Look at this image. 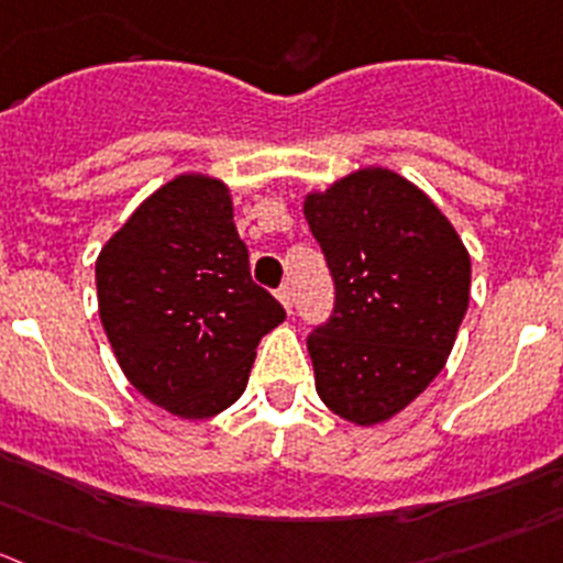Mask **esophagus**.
Returning <instances> with one entry per match:
<instances>
[{
    "label": "esophagus",
    "mask_w": 563,
    "mask_h": 563,
    "mask_svg": "<svg viewBox=\"0 0 563 563\" xmlns=\"http://www.w3.org/2000/svg\"><path fill=\"white\" fill-rule=\"evenodd\" d=\"M276 298H278V301H282V307H285L287 312H292V290H290V287H287V285L278 287Z\"/></svg>",
    "instance_id": "34e87169"
}]
</instances>
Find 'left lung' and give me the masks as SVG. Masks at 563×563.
I'll return each mask as SVG.
<instances>
[{"instance_id":"8db88e82","label":"left lung","mask_w":563,"mask_h":563,"mask_svg":"<svg viewBox=\"0 0 563 563\" xmlns=\"http://www.w3.org/2000/svg\"><path fill=\"white\" fill-rule=\"evenodd\" d=\"M303 216L334 278V312L309 334L320 400L376 426L411 404L456 342L470 254L431 198L389 168L309 192Z\"/></svg>"}]
</instances>
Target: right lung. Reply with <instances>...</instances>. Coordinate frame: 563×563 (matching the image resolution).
<instances>
[{
    "instance_id": "obj_1",
    "label": "right lung",
    "mask_w": 563,
    "mask_h": 563,
    "mask_svg": "<svg viewBox=\"0 0 563 563\" xmlns=\"http://www.w3.org/2000/svg\"><path fill=\"white\" fill-rule=\"evenodd\" d=\"M96 290L124 376L185 420L229 409L285 320L251 282L229 187L205 174L176 176L132 212L96 260Z\"/></svg>"
}]
</instances>
